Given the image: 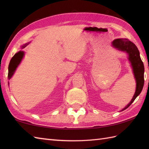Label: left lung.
Returning <instances> with one entry per match:
<instances>
[{"mask_svg":"<svg viewBox=\"0 0 149 149\" xmlns=\"http://www.w3.org/2000/svg\"><path fill=\"white\" fill-rule=\"evenodd\" d=\"M112 43L115 48L121 51L125 52L128 54V59L131 62L134 78L136 82V88L134 96L128 105L122 110L123 111L131 106L143 89L144 84V65L141 59L140 52L137 47L131 41L127 38H119L114 40Z\"/></svg>","mask_w":149,"mask_h":149,"instance_id":"1","label":"left lung"}]
</instances>
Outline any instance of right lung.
<instances>
[{"instance_id":"right-lung-1","label":"right lung","mask_w":149,"mask_h":149,"mask_svg":"<svg viewBox=\"0 0 149 149\" xmlns=\"http://www.w3.org/2000/svg\"><path fill=\"white\" fill-rule=\"evenodd\" d=\"M27 45L28 44L26 43V45L22 46V49L25 48V47H26ZM24 56V51H21V50H20V51L18 52L17 53H16L13 56V57L11 58L10 63H9V67H8V77L9 79H10L11 77L13 76V75L14 74L16 69H17V68L18 67V65L20 64V63L21 62ZM8 84H9V83Z\"/></svg>"}]
</instances>
